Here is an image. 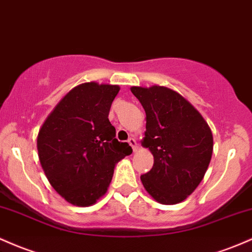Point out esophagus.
I'll return each instance as SVG.
<instances>
[{
	"label": "esophagus",
	"instance_id": "esophagus-1",
	"mask_svg": "<svg viewBox=\"0 0 252 252\" xmlns=\"http://www.w3.org/2000/svg\"><path fill=\"white\" fill-rule=\"evenodd\" d=\"M128 142H129V145L131 146L132 151H136V149H137V142H136V140H135L134 137H130V139L128 140Z\"/></svg>",
	"mask_w": 252,
	"mask_h": 252
}]
</instances>
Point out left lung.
<instances>
[{
    "instance_id": "8db88e82",
    "label": "left lung",
    "mask_w": 252,
    "mask_h": 252,
    "mask_svg": "<svg viewBox=\"0 0 252 252\" xmlns=\"http://www.w3.org/2000/svg\"><path fill=\"white\" fill-rule=\"evenodd\" d=\"M146 112L143 147L154 157L141 182L157 202L177 204L198 187L213 154V134L184 96L164 86L130 88Z\"/></svg>"
}]
</instances>
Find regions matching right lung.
I'll return each mask as SVG.
<instances>
[{"label":"right lung","mask_w":252,"mask_h":252,"mask_svg":"<svg viewBox=\"0 0 252 252\" xmlns=\"http://www.w3.org/2000/svg\"><path fill=\"white\" fill-rule=\"evenodd\" d=\"M117 85L85 82L55 106L37 137L38 157L49 183L69 203L94 204L107 191L115 165L132 149L116 139L109 112Z\"/></svg>","instance_id":"right-lung-1"}]
</instances>
